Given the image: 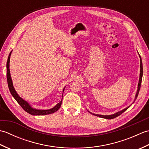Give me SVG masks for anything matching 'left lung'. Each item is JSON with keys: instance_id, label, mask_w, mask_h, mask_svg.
Segmentation results:
<instances>
[{"instance_id": "left-lung-1", "label": "left lung", "mask_w": 149, "mask_h": 149, "mask_svg": "<svg viewBox=\"0 0 149 149\" xmlns=\"http://www.w3.org/2000/svg\"><path fill=\"white\" fill-rule=\"evenodd\" d=\"M139 56H140V78H139V82H138V90H137V92L136 93V95H135V99L134 100V102L136 99V98L138 95V93H139V91H140V87H141V81H142V76H143V65H142V60L141 58V56L139 54ZM134 103V102H133ZM130 106H129L127 107H126V108L123 109L122 111H120L116 112V113H114L113 115H98V114H94L90 112L89 111H88V112L90 113L91 114H92V115H95V116H99L100 117V118H106V119H113V118H115L116 117L118 116L119 115H121L122 113H123L124 111H125L126 110H127L129 107Z\"/></svg>"}]
</instances>
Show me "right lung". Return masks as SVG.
Here are the masks:
<instances>
[{
	"label": "right lung",
	"instance_id": "obj_1",
	"mask_svg": "<svg viewBox=\"0 0 149 149\" xmlns=\"http://www.w3.org/2000/svg\"><path fill=\"white\" fill-rule=\"evenodd\" d=\"M12 51L9 53V55L8 56V61H7V64H6V68H7V81H8V87L9 91L12 95V96L14 97V99L17 100V102L20 104V106L23 108L28 113L31 114L32 115H49V114L54 113V112L57 111L59 107H61V105L62 104V99L60 102L56 104V105L52 107L51 109H38L33 108V107L31 106L30 104L28 103L26 100H24L22 98H21L20 96L18 95V94L16 91L15 88L13 86V82L11 79V74H10V70H9V61H10V56L11 54ZM64 89L63 90V91H64Z\"/></svg>",
	"mask_w": 149,
	"mask_h": 149
}]
</instances>
